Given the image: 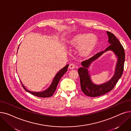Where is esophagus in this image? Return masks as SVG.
I'll use <instances>...</instances> for the list:
<instances>
[{"label":"esophagus","mask_w":131,"mask_h":131,"mask_svg":"<svg viewBox=\"0 0 131 131\" xmlns=\"http://www.w3.org/2000/svg\"><path fill=\"white\" fill-rule=\"evenodd\" d=\"M75 67V65L74 64H71L70 65H69V68H70L71 70H73V69H74V68Z\"/></svg>","instance_id":"34e87169"}]
</instances>
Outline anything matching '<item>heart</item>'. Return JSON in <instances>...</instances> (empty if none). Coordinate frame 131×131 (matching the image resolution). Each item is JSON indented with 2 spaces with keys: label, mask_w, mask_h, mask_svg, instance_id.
<instances>
[{
  "label": "heart",
  "mask_w": 131,
  "mask_h": 131,
  "mask_svg": "<svg viewBox=\"0 0 131 131\" xmlns=\"http://www.w3.org/2000/svg\"><path fill=\"white\" fill-rule=\"evenodd\" d=\"M72 48H80L79 52L82 56L88 57L95 51L98 45V40L91 33L79 34L68 41Z\"/></svg>",
  "instance_id": "1"
}]
</instances>
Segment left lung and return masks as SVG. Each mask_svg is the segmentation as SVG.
<instances>
[{
  "label": "left lung",
  "instance_id": "1",
  "mask_svg": "<svg viewBox=\"0 0 131 131\" xmlns=\"http://www.w3.org/2000/svg\"><path fill=\"white\" fill-rule=\"evenodd\" d=\"M107 33L109 39L108 42L111 45L108 47L105 51H101L89 59L82 61L81 64L83 67L78 70L81 90L89 97H98L112 90L123 74L125 62L124 49L119 41L116 38L114 34L108 31H107ZM108 50L113 51L118 58L115 74L113 77L106 83L100 85H95L92 83L87 68L93 61Z\"/></svg>",
  "mask_w": 131,
  "mask_h": 131
}]
</instances>
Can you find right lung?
Wrapping results in <instances>:
<instances>
[{
    "mask_svg": "<svg viewBox=\"0 0 131 131\" xmlns=\"http://www.w3.org/2000/svg\"><path fill=\"white\" fill-rule=\"evenodd\" d=\"M68 65H67L66 66H65L64 68H63L61 70H60L59 71L58 73H57V74L56 75V76L54 77V78L53 80V81L52 82L51 84L45 91H42V92H32V91H30L29 90H27V89L25 88V87L22 83L21 81H20V82H21L22 85L24 90L30 93L31 94L34 95H35V96H37V97H42V98L50 97L53 94L54 91H56L57 85L59 83V82L61 78L63 77V75L67 72Z\"/></svg>",
    "mask_w": 131,
    "mask_h": 131,
    "instance_id": "obj_1",
    "label": "right lung"
}]
</instances>
